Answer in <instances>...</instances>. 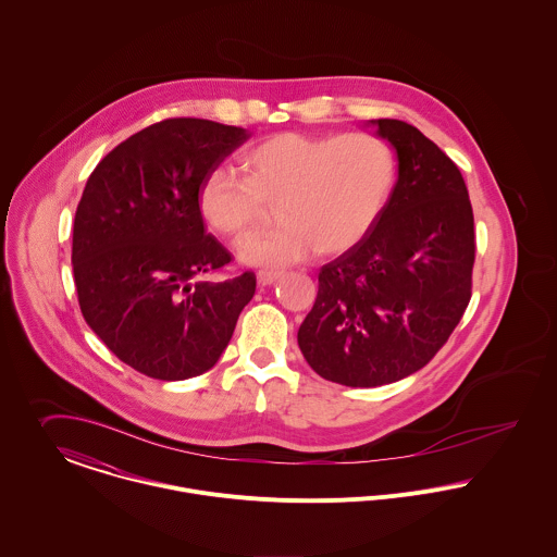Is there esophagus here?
Returning <instances> with one entry per match:
<instances>
[{"mask_svg": "<svg viewBox=\"0 0 557 557\" xmlns=\"http://www.w3.org/2000/svg\"><path fill=\"white\" fill-rule=\"evenodd\" d=\"M282 275H284L282 271H258L256 280H258L260 286H271V284H275Z\"/></svg>", "mask_w": 557, "mask_h": 557, "instance_id": "34e87169", "label": "esophagus"}]
</instances>
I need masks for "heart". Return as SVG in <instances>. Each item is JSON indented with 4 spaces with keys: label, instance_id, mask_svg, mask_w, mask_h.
<instances>
[{
    "label": "heart",
    "instance_id": "obj_1",
    "mask_svg": "<svg viewBox=\"0 0 557 557\" xmlns=\"http://www.w3.org/2000/svg\"><path fill=\"white\" fill-rule=\"evenodd\" d=\"M242 169L246 180L228 166L202 177L198 213L213 233L235 239L277 205L284 222L239 244V258L251 267H288L318 249L337 256L357 248L377 224L397 177L391 145L366 132L273 134L249 149Z\"/></svg>",
    "mask_w": 557,
    "mask_h": 557
}]
</instances>
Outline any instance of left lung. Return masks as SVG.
<instances>
[{
    "label": "left lung",
    "instance_id": "obj_1",
    "mask_svg": "<svg viewBox=\"0 0 557 557\" xmlns=\"http://www.w3.org/2000/svg\"><path fill=\"white\" fill-rule=\"evenodd\" d=\"M397 151V184L370 235L324 264L297 342L344 386H382L425 368L470 304L474 215L455 162L421 129L371 120Z\"/></svg>",
    "mask_w": 557,
    "mask_h": 557
}]
</instances>
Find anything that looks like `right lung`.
I'll list each match as a JSON object with an SVG mask.
<instances>
[{"instance_id":"1","label":"right lung","mask_w":557,"mask_h":557,"mask_svg":"<svg viewBox=\"0 0 557 557\" xmlns=\"http://www.w3.org/2000/svg\"><path fill=\"white\" fill-rule=\"evenodd\" d=\"M209 120H164L132 134L89 175L74 215L72 267L89 329L125 366L158 380L211 370L256 290L198 213L202 177L248 140Z\"/></svg>"}]
</instances>
